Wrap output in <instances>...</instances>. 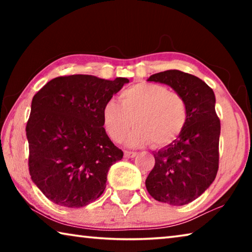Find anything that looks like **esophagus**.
Instances as JSON below:
<instances>
[{
	"label": "esophagus",
	"mask_w": 252,
	"mask_h": 252,
	"mask_svg": "<svg viewBox=\"0 0 252 252\" xmlns=\"http://www.w3.org/2000/svg\"><path fill=\"white\" fill-rule=\"evenodd\" d=\"M136 156V152H133V151H125V158H134Z\"/></svg>",
	"instance_id": "34e87169"
}]
</instances>
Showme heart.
I'll list each match as a JSON object with an SVG mask.
<instances>
[{
    "label": "heart",
    "instance_id": "heart-1",
    "mask_svg": "<svg viewBox=\"0 0 252 252\" xmlns=\"http://www.w3.org/2000/svg\"><path fill=\"white\" fill-rule=\"evenodd\" d=\"M120 101H106L101 112L105 132L117 143L123 141L133 122L127 146L140 148L153 142L157 148L165 147L180 135L187 123L183 97L163 85L139 82L123 90Z\"/></svg>",
    "mask_w": 252,
    "mask_h": 252
}]
</instances>
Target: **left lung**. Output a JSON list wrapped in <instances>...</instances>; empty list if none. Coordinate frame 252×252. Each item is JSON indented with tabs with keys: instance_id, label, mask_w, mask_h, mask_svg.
<instances>
[{
	"instance_id": "obj_1",
	"label": "left lung",
	"mask_w": 252,
	"mask_h": 252,
	"mask_svg": "<svg viewBox=\"0 0 252 252\" xmlns=\"http://www.w3.org/2000/svg\"><path fill=\"white\" fill-rule=\"evenodd\" d=\"M148 81L171 87L187 104L185 127L172 143L153 152L156 163L146 180L152 198L183 206L200 197L218 172L220 120L216 96L201 79L179 70L156 73Z\"/></svg>"
}]
</instances>
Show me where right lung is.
I'll return each instance as SVG.
<instances>
[{
	"instance_id": "1",
	"label": "right lung",
	"mask_w": 252,
	"mask_h": 252,
	"mask_svg": "<svg viewBox=\"0 0 252 252\" xmlns=\"http://www.w3.org/2000/svg\"><path fill=\"white\" fill-rule=\"evenodd\" d=\"M129 83L94 75L59 76L33 96L27 123L29 171L46 198L81 208L100 197L123 152L102 125V108Z\"/></svg>"
}]
</instances>
